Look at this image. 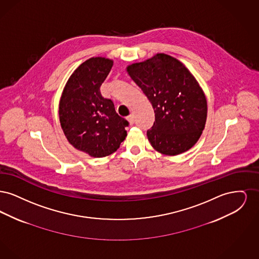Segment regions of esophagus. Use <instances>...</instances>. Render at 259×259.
Here are the masks:
<instances>
[{"label": "esophagus", "instance_id": "esophagus-1", "mask_svg": "<svg viewBox=\"0 0 259 259\" xmlns=\"http://www.w3.org/2000/svg\"><path fill=\"white\" fill-rule=\"evenodd\" d=\"M127 120L129 121V123L131 124V125H133L134 122H135V117H134V115H133V114L129 115V116L127 117Z\"/></svg>", "mask_w": 259, "mask_h": 259}]
</instances>
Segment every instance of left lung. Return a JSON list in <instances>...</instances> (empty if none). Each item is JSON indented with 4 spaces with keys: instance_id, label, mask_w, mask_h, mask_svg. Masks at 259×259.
<instances>
[{
    "instance_id": "8db88e82",
    "label": "left lung",
    "mask_w": 259,
    "mask_h": 259,
    "mask_svg": "<svg viewBox=\"0 0 259 259\" xmlns=\"http://www.w3.org/2000/svg\"><path fill=\"white\" fill-rule=\"evenodd\" d=\"M131 78L152 105L155 120L147 131L151 146L177 155L197 143L207 119V100L182 62L158 53L127 67Z\"/></svg>"
}]
</instances>
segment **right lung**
Masks as SVG:
<instances>
[{
    "mask_svg": "<svg viewBox=\"0 0 259 259\" xmlns=\"http://www.w3.org/2000/svg\"><path fill=\"white\" fill-rule=\"evenodd\" d=\"M112 65L104 57L83 62L67 81L59 104L60 123L69 143L92 157L113 153L127 136L129 122L100 92Z\"/></svg>",
    "mask_w": 259,
    "mask_h": 259,
    "instance_id": "add662e5",
    "label": "right lung"
}]
</instances>
